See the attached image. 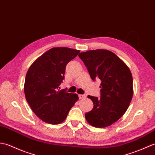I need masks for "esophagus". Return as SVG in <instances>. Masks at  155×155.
<instances>
[{
    "mask_svg": "<svg viewBox=\"0 0 155 155\" xmlns=\"http://www.w3.org/2000/svg\"><path fill=\"white\" fill-rule=\"evenodd\" d=\"M79 98H80V99H84V98H85V95L80 94V95H79Z\"/></svg>",
    "mask_w": 155,
    "mask_h": 155,
    "instance_id": "obj_1",
    "label": "esophagus"
}]
</instances>
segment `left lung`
Segmentation results:
<instances>
[{
	"label": "left lung",
	"instance_id": "1",
	"mask_svg": "<svg viewBox=\"0 0 155 155\" xmlns=\"http://www.w3.org/2000/svg\"><path fill=\"white\" fill-rule=\"evenodd\" d=\"M93 81L101 80L100 97L88 95L94 108L85 113L87 121L95 127H106L121 117L132 99L133 77L127 65L107 50H89L78 55Z\"/></svg>",
	"mask_w": 155,
	"mask_h": 155
}]
</instances>
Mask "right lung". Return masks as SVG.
<instances>
[{
	"mask_svg": "<svg viewBox=\"0 0 155 155\" xmlns=\"http://www.w3.org/2000/svg\"><path fill=\"white\" fill-rule=\"evenodd\" d=\"M79 52L69 48H54L38 58L27 72L24 88L26 101L43 121L55 125L63 122L78 100L76 94L59 89L66 65Z\"/></svg>",
	"mask_w": 155,
	"mask_h": 155,
	"instance_id": "right-lung-1",
	"label": "right lung"
}]
</instances>
